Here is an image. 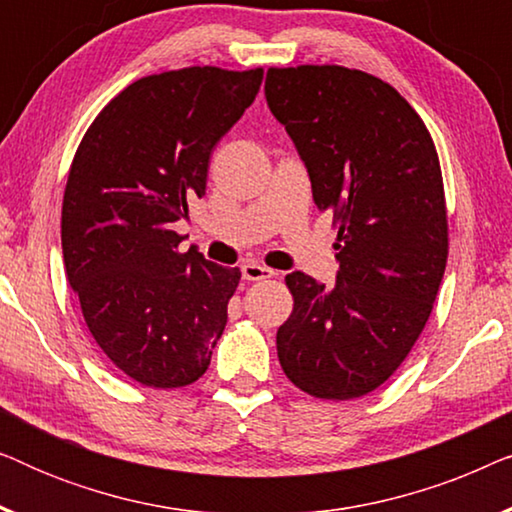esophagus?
<instances>
[{
    "label": "esophagus",
    "instance_id": "esophagus-1",
    "mask_svg": "<svg viewBox=\"0 0 512 512\" xmlns=\"http://www.w3.org/2000/svg\"><path fill=\"white\" fill-rule=\"evenodd\" d=\"M275 272L270 268H265L261 263H247L242 265V277L247 279V282H261V279H270Z\"/></svg>",
    "mask_w": 512,
    "mask_h": 512
}]
</instances>
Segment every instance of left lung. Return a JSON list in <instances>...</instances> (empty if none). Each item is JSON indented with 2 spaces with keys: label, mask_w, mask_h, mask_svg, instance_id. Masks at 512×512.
<instances>
[{
  "label": "left lung",
  "mask_w": 512,
  "mask_h": 512,
  "mask_svg": "<svg viewBox=\"0 0 512 512\" xmlns=\"http://www.w3.org/2000/svg\"><path fill=\"white\" fill-rule=\"evenodd\" d=\"M268 107L305 160L312 198L333 212L335 286L286 275L291 317L277 331L286 377L324 401L366 396L422 335L450 233L436 144L387 81L340 65L270 67Z\"/></svg>",
  "instance_id": "8db88e82"
}]
</instances>
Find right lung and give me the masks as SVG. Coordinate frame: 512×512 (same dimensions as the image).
Segmentation results:
<instances>
[{
	"instance_id": "right-lung-1",
	"label": "right lung",
	"mask_w": 512,
	"mask_h": 512,
	"mask_svg": "<svg viewBox=\"0 0 512 512\" xmlns=\"http://www.w3.org/2000/svg\"><path fill=\"white\" fill-rule=\"evenodd\" d=\"M263 67H184L123 88L90 123L62 198V256L107 359L144 387L205 375L240 268L179 251L174 223L205 195L219 139L256 100Z\"/></svg>"
}]
</instances>
